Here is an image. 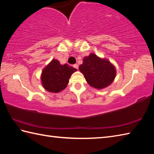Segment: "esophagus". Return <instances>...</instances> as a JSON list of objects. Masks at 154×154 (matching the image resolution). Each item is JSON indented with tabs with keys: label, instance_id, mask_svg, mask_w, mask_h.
Segmentation results:
<instances>
[{
	"label": "esophagus",
	"instance_id": "34e87169",
	"mask_svg": "<svg viewBox=\"0 0 154 154\" xmlns=\"http://www.w3.org/2000/svg\"><path fill=\"white\" fill-rule=\"evenodd\" d=\"M73 67H74L75 69H78V65H77V64H74V65H73Z\"/></svg>",
	"mask_w": 154,
	"mask_h": 154
}]
</instances>
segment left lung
Returning a JSON list of instances; mask_svg holds the SVG:
<instances>
[{"label": "left lung", "mask_w": 154, "mask_h": 154, "mask_svg": "<svg viewBox=\"0 0 154 154\" xmlns=\"http://www.w3.org/2000/svg\"><path fill=\"white\" fill-rule=\"evenodd\" d=\"M79 69L83 74L88 84L98 89L110 85L116 73L115 67L109 60L94 54L83 58Z\"/></svg>", "instance_id": "8db88e82"}]
</instances>
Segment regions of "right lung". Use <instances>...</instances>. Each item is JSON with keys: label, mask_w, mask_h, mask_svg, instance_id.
I'll use <instances>...</instances> for the list:
<instances>
[{"label": "right lung", "mask_w": 154, "mask_h": 154, "mask_svg": "<svg viewBox=\"0 0 154 154\" xmlns=\"http://www.w3.org/2000/svg\"><path fill=\"white\" fill-rule=\"evenodd\" d=\"M76 71L77 69L67 64L61 65L58 60L54 59L42 71V85L49 92H60L67 87L71 75Z\"/></svg>", "instance_id": "1"}]
</instances>
